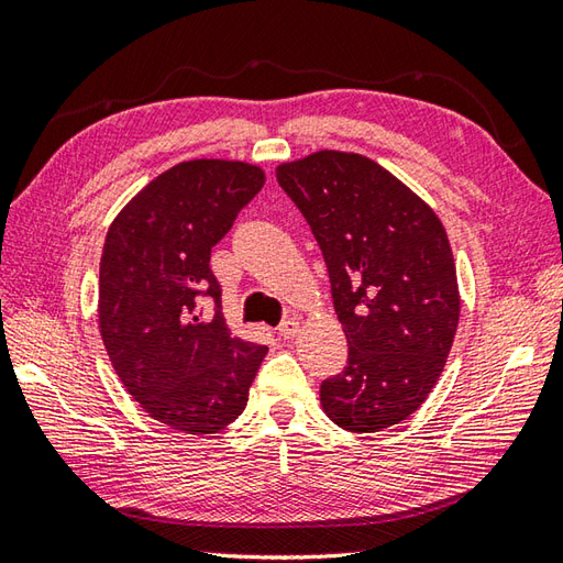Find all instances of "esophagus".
I'll return each instance as SVG.
<instances>
[{
    "label": "esophagus",
    "mask_w": 563,
    "mask_h": 563,
    "mask_svg": "<svg viewBox=\"0 0 563 563\" xmlns=\"http://www.w3.org/2000/svg\"><path fill=\"white\" fill-rule=\"evenodd\" d=\"M302 331V324L297 319H288V321H283L280 324V329H278V333H280V339H285V341H290V339H295L297 333Z\"/></svg>",
    "instance_id": "1"
}]
</instances>
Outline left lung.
Here are the masks:
<instances>
[{
	"mask_svg": "<svg viewBox=\"0 0 563 563\" xmlns=\"http://www.w3.org/2000/svg\"><path fill=\"white\" fill-rule=\"evenodd\" d=\"M327 261L349 365L321 382V409L351 433L406 421L448 363L460 285L435 210L385 166L319 150L275 166Z\"/></svg>",
	"mask_w": 563,
	"mask_h": 563,
	"instance_id": "8db88e82",
	"label": "left lung"
}]
</instances>
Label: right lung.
Listing matches in <instances>:
<instances>
[{
	"label": "right lung",
	"mask_w": 563,
	"mask_h": 563,
	"mask_svg": "<svg viewBox=\"0 0 563 563\" xmlns=\"http://www.w3.org/2000/svg\"><path fill=\"white\" fill-rule=\"evenodd\" d=\"M266 184L261 166L188 159L162 172L115 214L99 268V331L128 394L188 435L242 416L266 345L232 336L210 251ZM200 294L216 297L202 320Z\"/></svg>",
	"instance_id": "1"
}]
</instances>
